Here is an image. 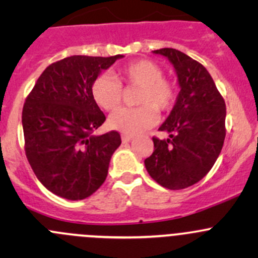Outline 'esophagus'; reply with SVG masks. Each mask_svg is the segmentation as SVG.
Here are the masks:
<instances>
[{
	"instance_id": "1",
	"label": "esophagus",
	"mask_w": 258,
	"mask_h": 258,
	"mask_svg": "<svg viewBox=\"0 0 258 258\" xmlns=\"http://www.w3.org/2000/svg\"><path fill=\"white\" fill-rule=\"evenodd\" d=\"M122 142H124V144H126V142H131L132 140H134V137L132 136H127V135H122Z\"/></svg>"
}]
</instances>
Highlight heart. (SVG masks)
<instances>
[{"mask_svg":"<svg viewBox=\"0 0 258 258\" xmlns=\"http://www.w3.org/2000/svg\"><path fill=\"white\" fill-rule=\"evenodd\" d=\"M116 78L108 74L100 75L91 86V95L100 108L113 111L121 105L122 87H139L137 108H121L108 118V126L127 136H136L157 122L156 110L163 112L172 106L176 90L172 82L163 79L160 67L148 59H139L122 67Z\"/></svg>","mask_w":258,"mask_h":258,"instance_id":"1","label":"heart"}]
</instances>
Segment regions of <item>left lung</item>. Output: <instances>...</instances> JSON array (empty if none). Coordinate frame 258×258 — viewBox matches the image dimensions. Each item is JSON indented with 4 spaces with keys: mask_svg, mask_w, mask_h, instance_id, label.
Masks as SVG:
<instances>
[{
    "mask_svg": "<svg viewBox=\"0 0 258 258\" xmlns=\"http://www.w3.org/2000/svg\"><path fill=\"white\" fill-rule=\"evenodd\" d=\"M175 69L179 92L172 111L158 130L168 139L153 137V153L145 160L150 176L168 189L197 183L209 173L225 141L226 105L206 69L175 48H161Z\"/></svg>",
    "mask_w": 258,
    "mask_h": 258,
    "instance_id": "8db88e82",
    "label": "left lung"
}]
</instances>
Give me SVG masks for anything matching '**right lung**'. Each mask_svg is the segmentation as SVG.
<instances>
[{"mask_svg": "<svg viewBox=\"0 0 258 258\" xmlns=\"http://www.w3.org/2000/svg\"><path fill=\"white\" fill-rule=\"evenodd\" d=\"M122 57H66L49 64L26 98V156L38 181L62 199H86L107 177L121 136L116 131L92 135L106 117L93 101L91 86Z\"/></svg>", "mask_w": 258, "mask_h": 258, "instance_id": "add662e5", "label": "right lung"}]
</instances>
